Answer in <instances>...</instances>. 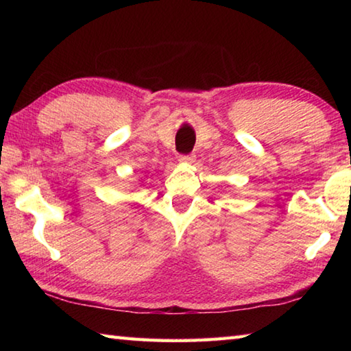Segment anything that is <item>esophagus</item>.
Masks as SVG:
<instances>
[{
    "label": "esophagus",
    "instance_id": "34e87169",
    "mask_svg": "<svg viewBox=\"0 0 351 351\" xmlns=\"http://www.w3.org/2000/svg\"><path fill=\"white\" fill-rule=\"evenodd\" d=\"M193 159H195L193 154H181L178 161H180L181 164H192Z\"/></svg>",
    "mask_w": 351,
    "mask_h": 351
}]
</instances>
